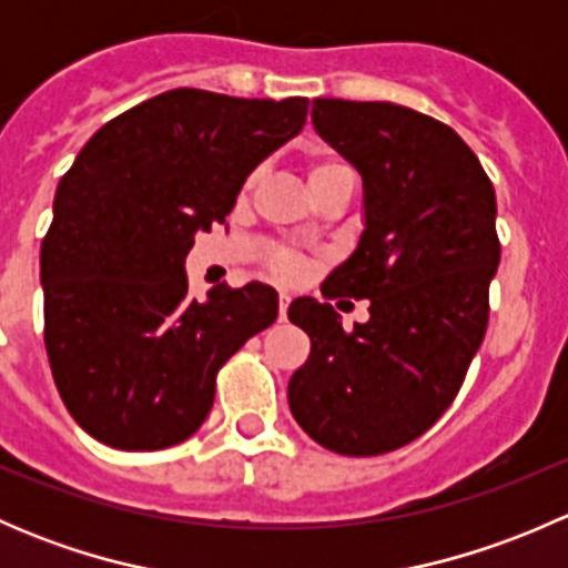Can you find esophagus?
Masks as SVG:
<instances>
[{"mask_svg": "<svg viewBox=\"0 0 568 568\" xmlns=\"http://www.w3.org/2000/svg\"><path fill=\"white\" fill-rule=\"evenodd\" d=\"M288 302H291L288 294H280V321H285V313H288Z\"/></svg>", "mask_w": 568, "mask_h": 568, "instance_id": "1", "label": "esophagus"}]
</instances>
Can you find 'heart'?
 <instances>
[{
  "instance_id": "obj_1",
  "label": "heart",
  "mask_w": 568,
  "mask_h": 568,
  "mask_svg": "<svg viewBox=\"0 0 568 568\" xmlns=\"http://www.w3.org/2000/svg\"><path fill=\"white\" fill-rule=\"evenodd\" d=\"M332 175H352V170H348V164H343L341 159H335V156L313 159L311 170H307V181L316 183V181H321V178H332ZM272 266L277 268L283 277H296V274L302 272V261L288 250H280L277 255L272 257Z\"/></svg>"
}]
</instances>
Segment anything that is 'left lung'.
<instances>
[{
    "label": "left lung",
    "instance_id": "left-lung-1",
    "mask_svg": "<svg viewBox=\"0 0 568 568\" xmlns=\"http://www.w3.org/2000/svg\"><path fill=\"white\" fill-rule=\"evenodd\" d=\"M311 118L363 175V233L321 294L368 300L371 318L343 329L329 302H291L311 357L288 406L326 450L379 456L439 420L484 341L495 186L450 125L409 106L316 99Z\"/></svg>",
    "mask_w": 568,
    "mask_h": 568
}]
</instances>
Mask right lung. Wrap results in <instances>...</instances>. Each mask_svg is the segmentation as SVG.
Returning <instances> with one entry per match:
<instances>
[{
	"label": "right lung",
	"instance_id": "1",
	"mask_svg": "<svg viewBox=\"0 0 568 568\" xmlns=\"http://www.w3.org/2000/svg\"><path fill=\"white\" fill-rule=\"evenodd\" d=\"M307 120V99L168 90L101 125L60 178L40 247L43 341L73 420L118 450L192 437L216 371L277 318V291L189 296L200 231L225 222L244 181Z\"/></svg>",
	"mask_w": 568,
	"mask_h": 568
}]
</instances>
